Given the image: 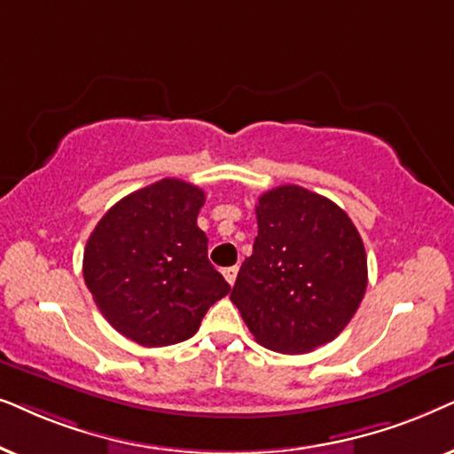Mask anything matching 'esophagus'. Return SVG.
I'll return each mask as SVG.
<instances>
[{"label": "esophagus", "mask_w": 454, "mask_h": 454, "mask_svg": "<svg viewBox=\"0 0 454 454\" xmlns=\"http://www.w3.org/2000/svg\"><path fill=\"white\" fill-rule=\"evenodd\" d=\"M222 274H223V278H226V282H228V284H231V286H232V284H234V282H237V274H239V265H231V268H223V271H222Z\"/></svg>", "instance_id": "esophagus-1"}]
</instances>
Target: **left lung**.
Segmentation results:
<instances>
[{
    "mask_svg": "<svg viewBox=\"0 0 454 454\" xmlns=\"http://www.w3.org/2000/svg\"><path fill=\"white\" fill-rule=\"evenodd\" d=\"M257 237L232 288L262 347L297 355L334 340L367 288L364 240L334 201L297 184L259 197Z\"/></svg>",
    "mask_w": 454,
    "mask_h": 454,
    "instance_id": "left-lung-1",
    "label": "left lung"
}]
</instances>
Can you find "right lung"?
Returning <instances> with one entry per match:
<instances>
[{"mask_svg":"<svg viewBox=\"0 0 454 454\" xmlns=\"http://www.w3.org/2000/svg\"><path fill=\"white\" fill-rule=\"evenodd\" d=\"M203 203L199 186L164 178L120 199L87 240L84 284L112 328L141 347L191 338L231 293L197 226Z\"/></svg>","mask_w":454,"mask_h":454,"instance_id":"add662e5","label":"right lung"}]
</instances>
